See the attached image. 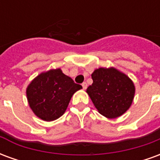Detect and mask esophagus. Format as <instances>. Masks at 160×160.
I'll return each mask as SVG.
<instances>
[{"mask_svg":"<svg viewBox=\"0 0 160 160\" xmlns=\"http://www.w3.org/2000/svg\"><path fill=\"white\" fill-rule=\"evenodd\" d=\"M82 87H83L84 90H86L87 88V84L86 83V82H83V83H82Z\"/></svg>","mask_w":160,"mask_h":160,"instance_id":"1","label":"esophagus"}]
</instances>
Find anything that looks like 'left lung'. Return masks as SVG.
I'll use <instances>...</instances> for the list:
<instances>
[{"instance_id":"obj_1","label":"left lung","mask_w":160,"mask_h":160,"mask_svg":"<svg viewBox=\"0 0 160 160\" xmlns=\"http://www.w3.org/2000/svg\"><path fill=\"white\" fill-rule=\"evenodd\" d=\"M92 84L87 92L101 115L116 118L130 107L134 96V85L125 74L114 68H99L92 73Z\"/></svg>"}]
</instances>
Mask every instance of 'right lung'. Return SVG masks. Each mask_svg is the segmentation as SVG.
<instances>
[{
    "label": "right lung",
    "instance_id": "right-lung-1",
    "mask_svg": "<svg viewBox=\"0 0 160 160\" xmlns=\"http://www.w3.org/2000/svg\"><path fill=\"white\" fill-rule=\"evenodd\" d=\"M81 88L57 68L38 75L27 87L26 96L34 114L50 122L64 114L73 93Z\"/></svg>",
    "mask_w": 160,
    "mask_h": 160
}]
</instances>
